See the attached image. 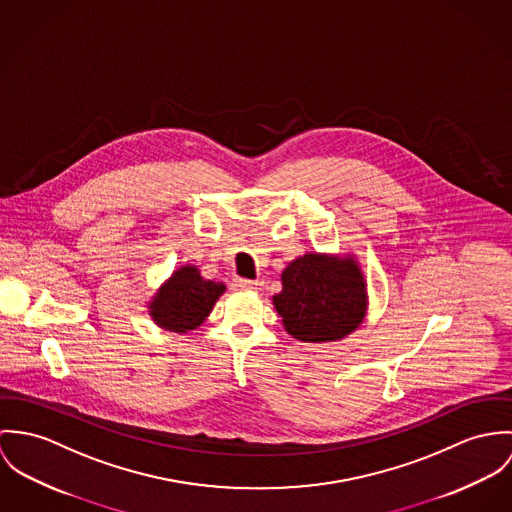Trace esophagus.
I'll use <instances>...</instances> for the list:
<instances>
[{
    "mask_svg": "<svg viewBox=\"0 0 512 512\" xmlns=\"http://www.w3.org/2000/svg\"><path fill=\"white\" fill-rule=\"evenodd\" d=\"M233 286H237V288H257L259 283L257 281H247V279H235Z\"/></svg>",
    "mask_w": 512,
    "mask_h": 512,
    "instance_id": "34e87169",
    "label": "esophagus"
}]
</instances>
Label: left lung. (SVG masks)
<instances>
[{
  "instance_id": "8db88e82",
  "label": "left lung",
  "mask_w": 512,
  "mask_h": 512,
  "mask_svg": "<svg viewBox=\"0 0 512 512\" xmlns=\"http://www.w3.org/2000/svg\"><path fill=\"white\" fill-rule=\"evenodd\" d=\"M273 302L292 338L336 341L351 334L365 316V281L353 259L334 261L308 253L284 269L283 290Z\"/></svg>"
}]
</instances>
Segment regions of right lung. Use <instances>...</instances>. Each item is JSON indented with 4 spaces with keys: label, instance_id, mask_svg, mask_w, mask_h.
<instances>
[{
    "label": "right lung",
    "instance_id": "obj_1",
    "mask_svg": "<svg viewBox=\"0 0 512 512\" xmlns=\"http://www.w3.org/2000/svg\"><path fill=\"white\" fill-rule=\"evenodd\" d=\"M224 290L222 283L204 281L196 267H182L151 302V316L171 332L194 330L206 320Z\"/></svg>",
    "mask_w": 512,
    "mask_h": 512
}]
</instances>
